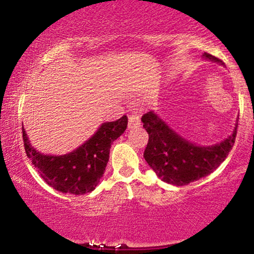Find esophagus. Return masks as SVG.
Returning <instances> with one entry per match:
<instances>
[{
  "instance_id": "obj_1",
  "label": "esophagus",
  "mask_w": 254,
  "mask_h": 254,
  "mask_svg": "<svg viewBox=\"0 0 254 254\" xmlns=\"http://www.w3.org/2000/svg\"><path fill=\"white\" fill-rule=\"evenodd\" d=\"M139 124H141V121H139L138 115H135V113H133V115L129 116V123H127V127H129L130 129L139 127Z\"/></svg>"
}]
</instances>
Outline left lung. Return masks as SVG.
<instances>
[{
  "instance_id": "1",
  "label": "left lung",
  "mask_w": 254,
  "mask_h": 254,
  "mask_svg": "<svg viewBox=\"0 0 254 254\" xmlns=\"http://www.w3.org/2000/svg\"><path fill=\"white\" fill-rule=\"evenodd\" d=\"M204 57L215 62L222 61L204 52ZM149 139L144 159L156 176L172 185L183 186L210 174L226 160L234 145L237 127L228 138L210 147H199L186 141L170 129L153 111L141 118Z\"/></svg>"
}]
</instances>
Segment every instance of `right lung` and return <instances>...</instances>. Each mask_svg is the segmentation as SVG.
Segmentation results:
<instances>
[{
  "label": "right lung",
  "mask_w": 254,
  "mask_h": 254,
  "mask_svg": "<svg viewBox=\"0 0 254 254\" xmlns=\"http://www.w3.org/2000/svg\"><path fill=\"white\" fill-rule=\"evenodd\" d=\"M127 117L104 123L87 142L65 155H44L28 142L22 127L26 155L44 182L55 190L69 194H84L97 188L110 157V148L127 129Z\"/></svg>",
  "instance_id": "1"
}]
</instances>
